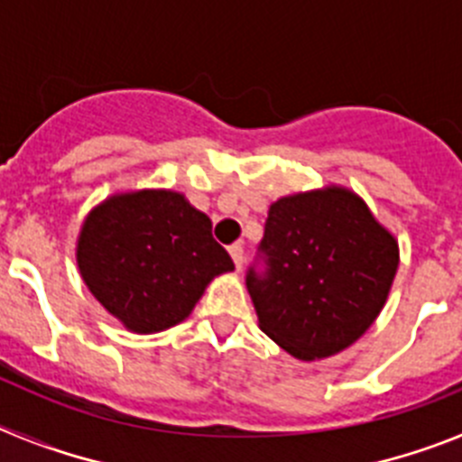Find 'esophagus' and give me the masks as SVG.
<instances>
[{
    "instance_id": "esophagus-1",
    "label": "esophagus",
    "mask_w": 462,
    "mask_h": 462,
    "mask_svg": "<svg viewBox=\"0 0 462 462\" xmlns=\"http://www.w3.org/2000/svg\"><path fill=\"white\" fill-rule=\"evenodd\" d=\"M228 254H231V259H234V263H236V268H243V245H238V243H234L231 245V247H228Z\"/></svg>"
}]
</instances>
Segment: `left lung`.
I'll return each mask as SVG.
<instances>
[{"instance_id":"obj_1","label":"left lung","mask_w":462,"mask_h":462,"mask_svg":"<svg viewBox=\"0 0 462 462\" xmlns=\"http://www.w3.org/2000/svg\"><path fill=\"white\" fill-rule=\"evenodd\" d=\"M395 271L393 236L361 196L333 185L273 203L245 282L259 328L291 356L314 361L370 328Z\"/></svg>"}]
</instances>
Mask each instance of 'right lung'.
Returning <instances> with one entry per match:
<instances>
[{"instance_id": "right-lung-1", "label": "right lung", "mask_w": 462, "mask_h": 462, "mask_svg": "<svg viewBox=\"0 0 462 462\" xmlns=\"http://www.w3.org/2000/svg\"><path fill=\"white\" fill-rule=\"evenodd\" d=\"M210 228V217L178 191L110 196L80 228V275L129 330H166L189 317L212 277L234 271Z\"/></svg>"}]
</instances>
